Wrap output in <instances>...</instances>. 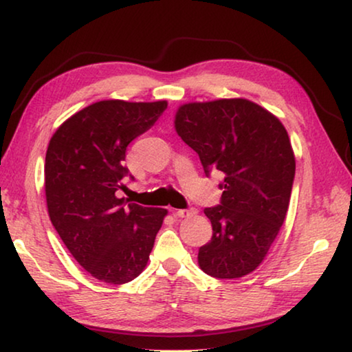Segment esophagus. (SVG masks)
<instances>
[{
    "label": "esophagus",
    "instance_id": "1",
    "mask_svg": "<svg viewBox=\"0 0 352 352\" xmlns=\"http://www.w3.org/2000/svg\"><path fill=\"white\" fill-rule=\"evenodd\" d=\"M195 214L193 209H177L175 210V215L176 217H181V219H187V217H192Z\"/></svg>",
    "mask_w": 352,
    "mask_h": 352
}]
</instances>
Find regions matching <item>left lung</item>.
I'll list each match as a JSON object with an SVG mask.
<instances>
[{"instance_id":"8db88e82","label":"left lung","mask_w":352,"mask_h":352,"mask_svg":"<svg viewBox=\"0 0 352 352\" xmlns=\"http://www.w3.org/2000/svg\"><path fill=\"white\" fill-rule=\"evenodd\" d=\"M175 129L206 175L225 176L220 206L204 209L212 237L199 247L198 266L215 278L245 277L267 256L288 212L296 173L288 132L242 97L182 104Z\"/></svg>"}]
</instances>
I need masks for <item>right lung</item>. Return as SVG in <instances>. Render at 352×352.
Wrapping results in <instances>:
<instances>
[{
    "mask_svg": "<svg viewBox=\"0 0 352 352\" xmlns=\"http://www.w3.org/2000/svg\"><path fill=\"white\" fill-rule=\"evenodd\" d=\"M168 102H94L64 121L45 155L48 215L64 245L94 278L132 282L143 272L168 210L118 197L129 143L144 133Z\"/></svg>",
    "mask_w": 352,
    "mask_h": 352,
    "instance_id": "obj_1",
    "label": "right lung"
}]
</instances>
